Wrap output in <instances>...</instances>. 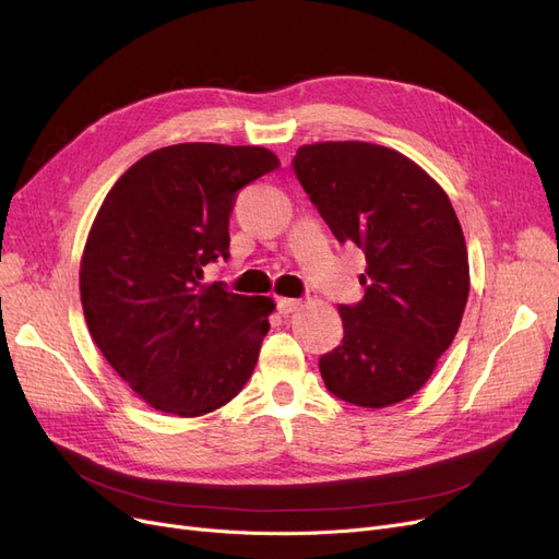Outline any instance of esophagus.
<instances>
[{"label":"esophagus","instance_id":"esophagus-1","mask_svg":"<svg viewBox=\"0 0 559 559\" xmlns=\"http://www.w3.org/2000/svg\"><path fill=\"white\" fill-rule=\"evenodd\" d=\"M300 307H302V300H296V298H280V300H277V309H280L282 316L294 313V311H298Z\"/></svg>","mask_w":559,"mask_h":559}]
</instances>
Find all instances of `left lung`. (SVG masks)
<instances>
[{"mask_svg": "<svg viewBox=\"0 0 559 559\" xmlns=\"http://www.w3.org/2000/svg\"><path fill=\"white\" fill-rule=\"evenodd\" d=\"M294 170L336 241L368 263L364 298L338 305L343 341L318 361L323 382L357 407L407 401L450 348L468 300L455 209L412 158L373 143L302 145Z\"/></svg>", "mask_w": 559, "mask_h": 559, "instance_id": "8db88e82", "label": "left lung"}]
</instances>
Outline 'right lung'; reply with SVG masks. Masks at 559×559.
<instances>
[{
  "label": "right lung",
  "mask_w": 559,
  "mask_h": 559,
  "mask_svg": "<svg viewBox=\"0 0 559 559\" xmlns=\"http://www.w3.org/2000/svg\"><path fill=\"white\" fill-rule=\"evenodd\" d=\"M277 166L257 145L179 143L145 154L104 198L82 307L99 353L150 407L202 416L250 380L275 302L202 277L229 257L236 193Z\"/></svg>",
  "instance_id": "right-lung-1"
}]
</instances>
